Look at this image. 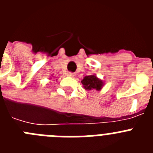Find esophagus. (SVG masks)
<instances>
[{"label": "esophagus", "mask_w": 153, "mask_h": 153, "mask_svg": "<svg viewBox=\"0 0 153 153\" xmlns=\"http://www.w3.org/2000/svg\"><path fill=\"white\" fill-rule=\"evenodd\" d=\"M67 76H70V77H75V76H76V74H74V73L69 72L68 74H67Z\"/></svg>", "instance_id": "obj_1"}]
</instances>
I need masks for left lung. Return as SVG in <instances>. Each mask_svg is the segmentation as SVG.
I'll list each match as a JSON object with an SVG mask.
<instances>
[{"label":"left lung","instance_id":"8db88e82","mask_svg":"<svg viewBox=\"0 0 153 153\" xmlns=\"http://www.w3.org/2000/svg\"><path fill=\"white\" fill-rule=\"evenodd\" d=\"M81 83L83 84V87L87 91H100L104 86V82L98 78L96 74H92L90 76H86Z\"/></svg>","mask_w":153,"mask_h":153}]
</instances>
